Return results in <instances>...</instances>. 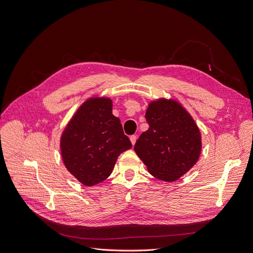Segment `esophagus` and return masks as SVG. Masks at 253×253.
Segmentation results:
<instances>
[{
	"mask_svg": "<svg viewBox=\"0 0 253 253\" xmlns=\"http://www.w3.org/2000/svg\"><path fill=\"white\" fill-rule=\"evenodd\" d=\"M129 140H130L131 144H133V145H135V143H136V141H137V136H136V135H131V136L129 137Z\"/></svg>",
	"mask_w": 253,
	"mask_h": 253,
	"instance_id": "esophagus-1",
	"label": "esophagus"
}]
</instances>
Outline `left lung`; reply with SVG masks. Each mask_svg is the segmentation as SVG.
<instances>
[{"mask_svg":"<svg viewBox=\"0 0 253 253\" xmlns=\"http://www.w3.org/2000/svg\"><path fill=\"white\" fill-rule=\"evenodd\" d=\"M145 117L149 128L143 131L134 149L152 176L175 181L199 160V127L178 103L165 99L152 102Z\"/></svg>","mask_w":253,"mask_h":253,"instance_id":"8db88e82","label":"left lung"}]
</instances>
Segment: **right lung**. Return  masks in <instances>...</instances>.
<instances>
[{
    "label": "right lung",
    "instance_id": "add662e5",
    "mask_svg": "<svg viewBox=\"0 0 253 253\" xmlns=\"http://www.w3.org/2000/svg\"><path fill=\"white\" fill-rule=\"evenodd\" d=\"M131 148L110 99H90L71 119L61 139L63 161L79 181L91 186L109 177L117 158Z\"/></svg>",
    "mask_w": 253,
    "mask_h": 253
}]
</instances>
